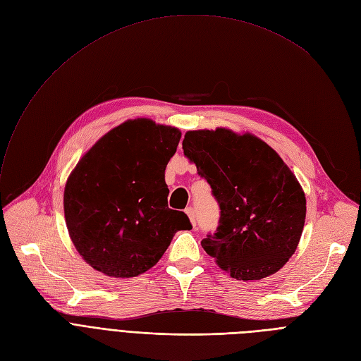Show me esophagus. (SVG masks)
<instances>
[{"label":"esophagus","mask_w":361,"mask_h":361,"mask_svg":"<svg viewBox=\"0 0 361 361\" xmlns=\"http://www.w3.org/2000/svg\"><path fill=\"white\" fill-rule=\"evenodd\" d=\"M185 213L188 214V217H190V220H191V223H192V226L195 228V212H194V209H192V207H188V209L185 210Z\"/></svg>","instance_id":"1"}]
</instances>
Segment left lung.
<instances>
[{
  "label": "left lung",
  "instance_id": "left-lung-1",
  "mask_svg": "<svg viewBox=\"0 0 361 361\" xmlns=\"http://www.w3.org/2000/svg\"><path fill=\"white\" fill-rule=\"evenodd\" d=\"M183 154L212 186L220 219L201 241L238 281L276 273L295 252L305 221V195L279 154L251 133L190 130Z\"/></svg>",
  "mask_w": 361,
  "mask_h": 361
}]
</instances>
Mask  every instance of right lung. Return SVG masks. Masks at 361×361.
Instances as JSON below:
<instances>
[{
  "mask_svg": "<svg viewBox=\"0 0 361 361\" xmlns=\"http://www.w3.org/2000/svg\"><path fill=\"white\" fill-rule=\"evenodd\" d=\"M180 130L135 118L107 132L79 160L64 188L68 235L82 259L113 278L156 264L178 231L191 229L169 209L164 170Z\"/></svg>",
  "mask_w": 361,
  "mask_h": 361,
  "instance_id": "obj_1",
  "label": "right lung"
}]
</instances>
